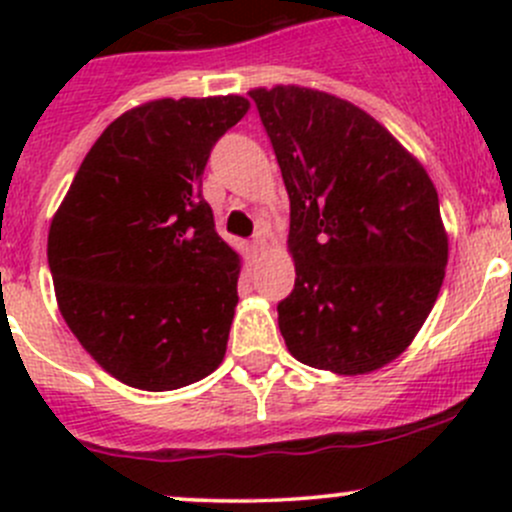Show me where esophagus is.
<instances>
[{
    "mask_svg": "<svg viewBox=\"0 0 512 512\" xmlns=\"http://www.w3.org/2000/svg\"><path fill=\"white\" fill-rule=\"evenodd\" d=\"M265 245H267L265 232H257V235L252 237V250H255V252H262V250H265Z\"/></svg>",
    "mask_w": 512,
    "mask_h": 512,
    "instance_id": "34e87169",
    "label": "esophagus"
}]
</instances>
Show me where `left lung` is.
<instances>
[{"label": "left lung", "instance_id": "1", "mask_svg": "<svg viewBox=\"0 0 512 512\" xmlns=\"http://www.w3.org/2000/svg\"><path fill=\"white\" fill-rule=\"evenodd\" d=\"M289 195V354L339 376L406 352L446 277L448 235L426 168L376 118L304 86L252 89Z\"/></svg>", "mask_w": 512, "mask_h": 512}]
</instances>
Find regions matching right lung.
Segmentation results:
<instances>
[{
    "label": "right lung",
    "instance_id": "right-lung-1",
    "mask_svg": "<svg viewBox=\"0 0 512 512\" xmlns=\"http://www.w3.org/2000/svg\"><path fill=\"white\" fill-rule=\"evenodd\" d=\"M247 108L235 94L131 108L98 136L51 220L61 317L133 389H180L223 361L240 255L215 232L203 170Z\"/></svg>",
    "mask_w": 512,
    "mask_h": 512
}]
</instances>
